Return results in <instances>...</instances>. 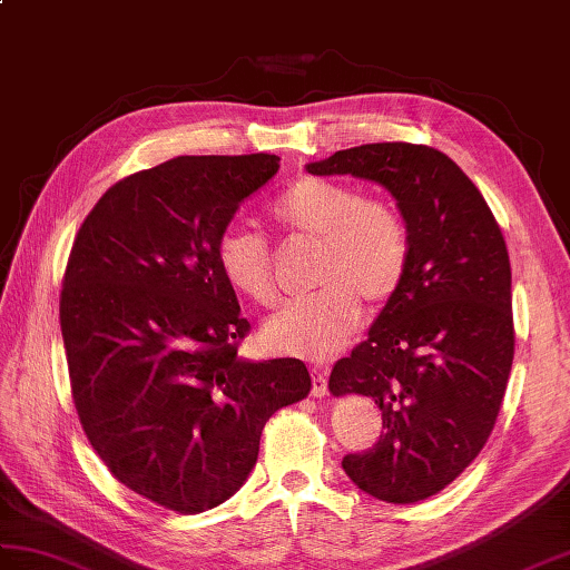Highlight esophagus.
I'll return each instance as SVG.
<instances>
[{
	"label": "esophagus",
	"instance_id": "obj_1",
	"mask_svg": "<svg viewBox=\"0 0 570 570\" xmlns=\"http://www.w3.org/2000/svg\"><path fill=\"white\" fill-rule=\"evenodd\" d=\"M311 374H313V395H315V399H325V395H327V368L321 366V364H315L311 368Z\"/></svg>",
	"mask_w": 570,
	"mask_h": 570
}]
</instances>
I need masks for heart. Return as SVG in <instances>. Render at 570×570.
<instances>
[{"instance_id": "obj_1", "label": "heart", "mask_w": 570, "mask_h": 570, "mask_svg": "<svg viewBox=\"0 0 570 570\" xmlns=\"http://www.w3.org/2000/svg\"><path fill=\"white\" fill-rule=\"evenodd\" d=\"M282 228L315 237V294L288 301L264 325V340L276 352L327 360L345 347L362 317V298L381 303L395 294L407 269L410 240L399 210L360 189L325 177H303L269 208ZM216 264L237 294L272 306L276 298L269 247L262 235L228 228L216 243Z\"/></svg>"}]
</instances>
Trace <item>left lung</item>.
Wrapping results in <instances>:
<instances>
[{
	"instance_id": "left-lung-1",
	"label": "left lung",
	"mask_w": 570,
	"mask_h": 570,
	"mask_svg": "<svg viewBox=\"0 0 570 570\" xmlns=\"http://www.w3.org/2000/svg\"><path fill=\"white\" fill-rule=\"evenodd\" d=\"M306 169L381 184L407 228L401 286L327 386L381 410L379 442L342 459L352 483L393 505L425 500L479 456L505 395L514 356L505 237L475 184L428 145L368 142Z\"/></svg>"
}]
</instances>
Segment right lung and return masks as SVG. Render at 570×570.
<instances>
[{"label": "right lung", "mask_w": 570, "mask_h": 570, "mask_svg": "<svg viewBox=\"0 0 570 570\" xmlns=\"http://www.w3.org/2000/svg\"><path fill=\"white\" fill-rule=\"evenodd\" d=\"M279 157L181 155L121 179L79 228L60 327L72 399L118 481L181 514L240 491L276 410L311 393L301 360L237 354L249 323L216 243Z\"/></svg>", "instance_id": "add662e5"}]
</instances>
